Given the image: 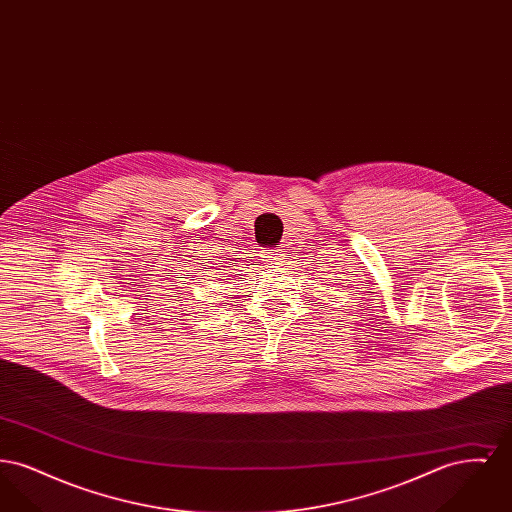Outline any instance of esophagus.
Segmentation results:
<instances>
[{
	"label": "esophagus",
	"mask_w": 512,
	"mask_h": 512,
	"mask_svg": "<svg viewBox=\"0 0 512 512\" xmlns=\"http://www.w3.org/2000/svg\"><path fill=\"white\" fill-rule=\"evenodd\" d=\"M261 257H263V261L267 263L268 267L274 268L284 263L286 253H284L282 249H263V251H261Z\"/></svg>",
	"instance_id": "34e87169"
}]
</instances>
